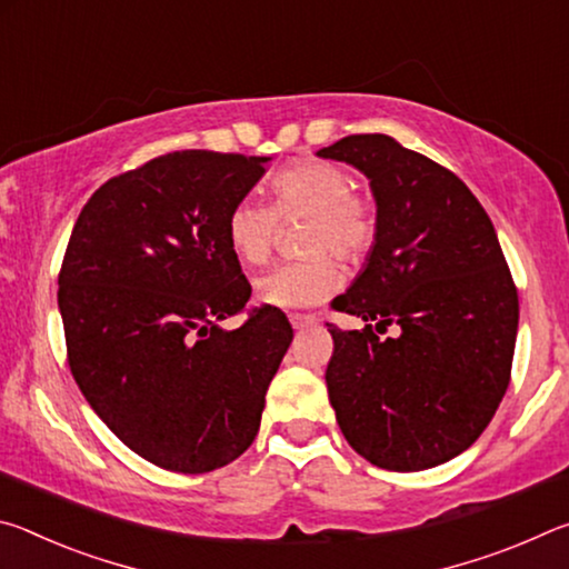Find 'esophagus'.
<instances>
[{"label":"esophagus","mask_w":569,"mask_h":569,"mask_svg":"<svg viewBox=\"0 0 569 569\" xmlns=\"http://www.w3.org/2000/svg\"><path fill=\"white\" fill-rule=\"evenodd\" d=\"M319 323V319L311 313H291V326L296 331H303V329H311V326Z\"/></svg>","instance_id":"esophagus-1"}]
</instances>
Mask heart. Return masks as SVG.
Returning <instances> with one entry per match:
<instances>
[{"mask_svg": "<svg viewBox=\"0 0 569 569\" xmlns=\"http://www.w3.org/2000/svg\"><path fill=\"white\" fill-rule=\"evenodd\" d=\"M273 208L240 198L226 220V238L236 258L261 266L271 256L278 218H308L301 261H288L256 278V296L276 308H311L339 291L343 273L333 256L356 263L377 240V210L343 168L326 160H298L271 180Z\"/></svg>", "mask_w": 569, "mask_h": 569, "instance_id": "1", "label": "heart"}]
</instances>
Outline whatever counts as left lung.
<instances>
[{
	"label": "left lung",
	"instance_id": "obj_1",
	"mask_svg": "<svg viewBox=\"0 0 569 569\" xmlns=\"http://www.w3.org/2000/svg\"><path fill=\"white\" fill-rule=\"evenodd\" d=\"M369 178L377 240L336 311L366 326L333 336L329 401L371 465L419 471L479 439L512 373L517 288L495 226L455 172L389 134L319 150ZM397 325V340L378 333Z\"/></svg>",
	"mask_w": 569,
	"mask_h": 569
}]
</instances>
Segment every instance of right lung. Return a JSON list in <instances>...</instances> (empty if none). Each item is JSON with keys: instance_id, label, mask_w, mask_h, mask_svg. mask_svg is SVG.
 Masks as SVG:
<instances>
[{"instance_id": "1", "label": "right lung", "mask_w": 569, "mask_h": 569, "mask_svg": "<svg viewBox=\"0 0 569 569\" xmlns=\"http://www.w3.org/2000/svg\"><path fill=\"white\" fill-rule=\"evenodd\" d=\"M268 160L168 152L94 190L67 243L57 303L72 377L162 469L203 475L243 455L293 341L271 306L220 329L250 298L226 220Z\"/></svg>"}]
</instances>
